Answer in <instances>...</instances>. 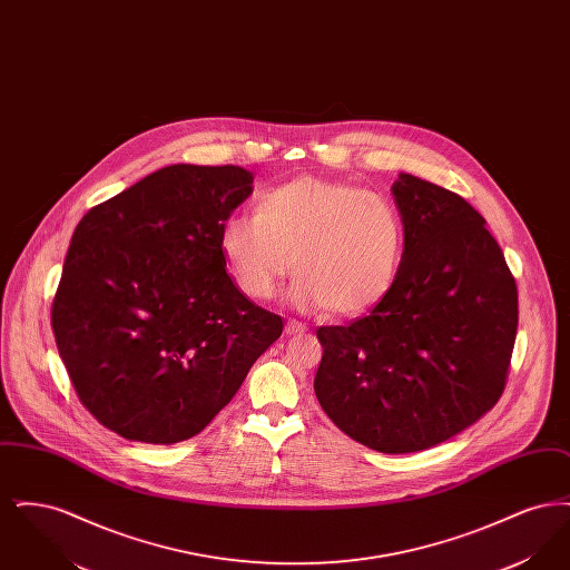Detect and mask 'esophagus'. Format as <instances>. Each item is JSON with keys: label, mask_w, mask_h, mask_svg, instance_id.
<instances>
[{"label": "esophagus", "mask_w": 570, "mask_h": 570, "mask_svg": "<svg viewBox=\"0 0 570 570\" xmlns=\"http://www.w3.org/2000/svg\"><path fill=\"white\" fill-rule=\"evenodd\" d=\"M284 331H286V335H301V333L307 331V326L301 325L297 321H288Z\"/></svg>", "instance_id": "esophagus-1"}]
</instances>
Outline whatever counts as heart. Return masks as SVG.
Instances as JSON below:
<instances>
[{
  "instance_id": "heart-1",
  "label": "heart",
  "mask_w": 570,
  "mask_h": 570,
  "mask_svg": "<svg viewBox=\"0 0 570 570\" xmlns=\"http://www.w3.org/2000/svg\"><path fill=\"white\" fill-rule=\"evenodd\" d=\"M404 222L379 194L318 177H298L258 194L256 214L222 226V252L249 298H272L297 267L291 298L303 309L361 316L395 284Z\"/></svg>"
}]
</instances>
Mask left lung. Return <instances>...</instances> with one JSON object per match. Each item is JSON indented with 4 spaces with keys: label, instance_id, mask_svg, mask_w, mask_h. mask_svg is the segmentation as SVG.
Instances as JSON below:
<instances>
[{
    "label": "left lung",
    "instance_id": "obj_1",
    "mask_svg": "<svg viewBox=\"0 0 570 570\" xmlns=\"http://www.w3.org/2000/svg\"><path fill=\"white\" fill-rule=\"evenodd\" d=\"M404 256L393 288L348 326H321L314 391L326 416L380 453H416L498 404L517 335V284L483 216L400 173Z\"/></svg>",
    "mask_w": 570,
    "mask_h": 570
}]
</instances>
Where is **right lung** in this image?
Returning <instances> with one entry per match:
<instances>
[{"mask_svg":"<svg viewBox=\"0 0 570 570\" xmlns=\"http://www.w3.org/2000/svg\"><path fill=\"white\" fill-rule=\"evenodd\" d=\"M252 181L233 164L164 166L75 228L51 323L82 406L110 432L147 444L203 432L282 335L233 284L219 242Z\"/></svg>","mask_w":570,"mask_h":570,"instance_id":"right-lung-1","label":"right lung"}]
</instances>
